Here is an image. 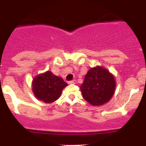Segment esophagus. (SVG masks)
<instances>
[{"label": "esophagus", "instance_id": "obj_1", "mask_svg": "<svg viewBox=\"0 0 146 146\" xmlns=\"http://www.w3.org/2000/svg\"><path fill=\"white\" fill-rule=\"evenodd\" d=\"M77 83V81L75 80H71L69 82V84H76Z\"/></svg>", "mask_w": 146, "mask_h": 146}]
</instances>
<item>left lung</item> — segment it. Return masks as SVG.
Here are the masks:
<instances>
[{
    "mask_svg": "<svg viewBox=\"0 0 146 146\" xmlns=\"http://www.w3.org/2000/svg\"><path fill=\"white\" fill-rule=\"evenodd\" d=\"M115 89L114 76L108 69L101 66L89 69L80 86L82 97L94 106L108 102L113 97Z\"/></svg>",
    "mask_w": 146,
    "mask_h": 146,
    "instance_id": "1",
    "label": "left lung"
}]
</instances>
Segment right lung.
<instances>
[{
  "mask_svg": "<svg viewBox=\"0 0 146 146\" xmlns=\"http://www.w3.org/2000/svg\"><path fill=\"white\" fill-rule=\"evenodd\" d=\"M67 83L61 77H57L50 71L35 77L32 82V89L36 97L45 103H52L60 96L62 90Z\"/></svg>",
  "mask_w": 146,
  "mask_h": 146,
  "instance_id": "right-lung-1",
  "label": "right lung"
}]
</instances>
